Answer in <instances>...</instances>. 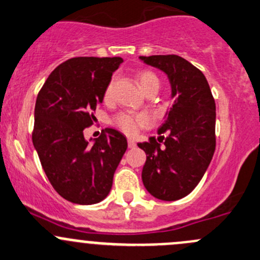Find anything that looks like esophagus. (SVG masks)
<instances>
[{
    "mask_svg": "<svg viewBox=\"0 0 260 260\" xmlns=\"http://www.w3.org/2000/svg\"><path fill=\"white\" fill-rule=\"evenodd\" d=\"M128 147H129V148H135V147H136L135 139H132V138L128 139Z\"/></svg>",
    "mask_w": 260,
    "mask_h": 260,
    "instance_id": "obj_1",
    "label": "esophagus"
}]
</instances>
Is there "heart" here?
<instances>
[{
    "label": "heart",
    "mask_w": 260,
    "mask_h": 260,
    "mask_svg": "<svg viewBox=\"0 0 260 260\" xmlns=\"http://www.w3.org/2000/svg\"><path fill=\"white\" fill-rule=\"evenodd\" d=\"M137 80L141 88L144 92L151 88H159V78L154 72L148 70L139 71L137 73ZM112 88H113V81H111L105 88L103 97L105 100H109L112 94ZM112 124L118 128L123 133L128 136H135L139 129L144 127H148L151 124V117L143 112H131L122 111L117 113L112 118Z\"/></svg>",
    "instance_id": "heart-1"
}]
</instances>
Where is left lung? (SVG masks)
<instances>
[{
  "label": "left lung",
  "instance_id": "8db88e82",
  "mask_svg": "<svg viewBox=\"0 0 260 260\" xmlns=\"http://www.w3.org/2000/svg\"><path fill=\"white\" fill-rule=\"evenodd\" d=\"M139 58L168 76L174 97L167 121L158 131L162 136L138 143L147 155L142 180L155 198L177 201L194 189L214 154V98L203 73L187 59L177 54ZM165 133H169L167 138Z\"/></svg>",
  "mask_w": 260,
  "mask_h": 260
}]
</instances>
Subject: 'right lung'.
I'll return each instance as SVG.
<instances>
[{"mask_svg":"<svg viewBox=\"0 0 260 260\" xmlns=\"http://www.w3.org/2000/svg\"><path fill=\"white\" fill-rule=\"evenodd\" d=\"M122 62L121 57L70 58L38 92L32 142L52 187L72 203L103 201L127 149V139L113 128H106L93 146L83 136Z\"/></svg>","mask_w":260,"mask_h":260,"instance_id":"1","label":"right lung"}]
</instances>
